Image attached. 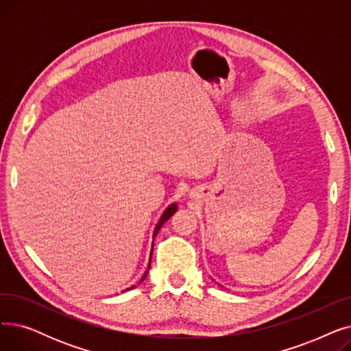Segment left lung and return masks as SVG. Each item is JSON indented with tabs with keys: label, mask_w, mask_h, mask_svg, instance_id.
I'll list each match as a JSON object with an SVG mask.
<instances>
[{
	"label": "left lung",
	"mask_w": 351,
	"mask_h": 351,
	"mask_svg": "<svg viewBox=\"0 0 351 351\" xmlns=\"http://www.w3.org/2000/svg\"><path fill=\"white\" fill-rule=\"evenodd\" d=\"M219 286H220V285H219Z\"/></svg>",
	"instance_id": "left-lung-1"
}]
</instances>
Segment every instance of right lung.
Instances as JSON below:
<instances>
[{"instance_id":"add662e5","label":"right lung","mask_w":351,"mask_h":351,"mask_svg":"<svg viewBox=\"0 0 351 351\" xmlns=\"http://www.w3.org/2000/svg\"><path fill=\"white\" fill-rule=\"evenodd\" d=\"M178 210V205L176 204H171L168 208L165 209V212L162 213V216H160V219H159V222H158V225L155 226V230H154V237L158 234V232H159V229L163 226V223L166 222V220H168L175 212ZM152 252H154V243H152V250H151V256H152ZM149 267H151V259H149V265H147V270H149ZM147 270L145 271V274L142 276V279L139 280V283H142L143 280H145V278H146V274H147ZM136 286H131V287H128L126 290H132V289H135ZM126 290H122V291H126Z\"/></svg>"}]
</instances>
